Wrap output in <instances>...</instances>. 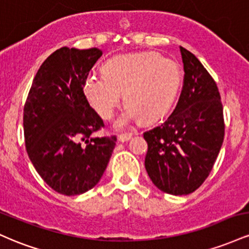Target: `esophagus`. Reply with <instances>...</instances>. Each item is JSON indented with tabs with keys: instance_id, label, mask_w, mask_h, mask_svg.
I'll return each instance as SVG.
<instances>
[{
	"instance_id": "esophagus-1",
	"label": "esophagus",
	"mask_w": 249,
	"mask_h": 249,
	"mask_svg": "<svg viewBox=\"0 0 249 249\" xmlns=\"http://www.w3.org/2000/svg\"><path fill=\"white\" fill-rule=\"evenodd\" d=\"M131 138H132V134H131V133H128V134H119V136H118V141L121 142H128Z\"/></svg>"
}]
</instances>
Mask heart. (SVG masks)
Instances as JSON below:
<instances>
[{"mask_svg": "<svg viewBox=\"0 0 249 249\" xmlns=\"http://www.w3.org/2000/svg\"><path fill=\"white\" fill-rule=\"evenodd\" d=\"M104 75L91 73L84 82L90 105L105 121L115 116L125 93L127 107L117 121L119 128L153 122L167 112L181 84L179 65L154 51L126 53L108 59Z\"/></svg>", "mask_w": 249, "mask_h": 249, "instance_id": "obj_1", "label": "heart"}]
</instances>
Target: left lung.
<instances>
[{"mask_svg":"<svg viewBox=\"0 0 249 249\" xmlns=\"http://www.w3.org/2000/svg\"><path fill=\"white\" fill-rule=\"evenodd\" d=\"M184 84L172 115L144 132L145 168L159 190L194 192L212 171L225 137L224 108L216 83L192 53L180 47Z\"/></svg>","mask_w":249,"mask_h":249,"instance_id":"left-lung-1","label":"left lung"}]
</instances>
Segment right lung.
Instances as JSON below:
<instances>
[{
	"mask_svg": "<svg viewBox=\"0 0 249 249\" xmlns=\"http://www.w3.org/2000/svg\"><path fill=\"white\" fill-rule=\"evenodd\" d=\"M102 53L97 48L56 50L39 67L24 104L28 156L41 178L63 196L97 185L116 146V136H93L104 123L83 91Z\"/></svg>",
	"mask_w": 249,
	"mask_h": 249,
	"instance_id": "obj_1",
	"label": "right lung"
}]
</instances>
